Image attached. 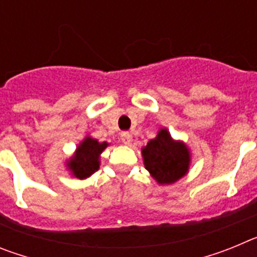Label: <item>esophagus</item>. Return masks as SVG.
Masks as SVG:
<instances>
[{
    "instance_id": "obj_1",
    "label": "esophagus",
    "mask_w": 257,
    "mask_h": 257,
    "mask_svg": "<svg viewBox=\"0 0 257 257\" xmlns=\"http://www.w3.org/2000/svg\"><path fill=\"white\" fill-rule=\"evenodd\" d=\"M121 140L123 144H130L131 140H133V135L127 131H123V133H121Z\"/></svg>"
}]
</instances>
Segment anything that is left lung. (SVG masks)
I'll list each match as a JSON object with an SVG mask.
<instances>
[{
  "instance_id": "8db88e82",
  "label": "left lung",
  "mask_w": 257,
  "mask_h": 257,
  "mask_svg": "<svg viewBox=\"0 0 257 257\" xmlns=\"http://www.w3.org/2000/svg\"><path fill=\"white\" fill-rule=\"evenodd\" d=\"M145 169L158 184H174L189 170L190 152L183 142L174 140L167 128H161L142 149Z\"/></svg>"
}]
</instances>
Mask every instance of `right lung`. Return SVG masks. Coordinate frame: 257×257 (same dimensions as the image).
<instances>
[{"mask_svg": "<svg viewBox=\"0 0 257 257\" xmlns=\"http://www.w3.org/2000/svg\"><path fill=\"white\" fill-rule=\"evenodd\" d=\"M108 145L106 142L100 143L90 136H86L83 142L77 147L74 156L70 157L67 162V167L74 178L83 180L97 171L100 166V154Z\"/></svg>", "mask_w": 257, "mask_h": 257, "instance_id": "right-lung-1", "label": "right lung"}]
</instances>
